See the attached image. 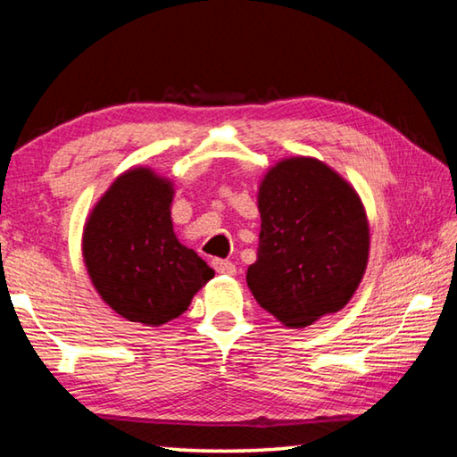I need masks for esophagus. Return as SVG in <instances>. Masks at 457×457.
I'll use <instances>...</instances> for the list:
<instances>
[{
    "label": "esophagus",
    "instance_id": "esophagus-1",
    "mask_svg": "<svg viewBox=\"0 0 457 457\" xmlns=\"http://www.w3.org/2000/svg\"><path fill=\"white\" fill-rule=\"evenodd\" d=\"M213 270L218 274H226V276H234L236 274V266L228 260H213Z\"/></svg>",
    "mask_w": 457,
    "mask_h": 457
}]
</instances>
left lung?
<instances>
[{"label": "left lung", "instance_id": "8db88e82", "mask_svg": "<svg viewBox=\"0 0 457 457\" xmlns=\"http://www.w3.org/2000/svg\"><path fill=\"white\" fill-rule=\"evenodd\" d=\"M258 260L245 282L284 327L306 328L353 298L369 262V221L359 193L314 157L268 169L258 189Z\"/></svg>", "mask_w": 457, "mask_h": 457}]
</instances>
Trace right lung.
Listing matches in <instances>:
<instances>
[{
	"label": "right lung",
	"mask_w": 457,
	"mask_h": 457,
	"mask_svg": "<svg viewBox=\"0 0 457 457\" xmlns=\"http://www.w3.org/2000/svg\"><path fill=\"white\" fill-rule=\"evenodd\" d=\"M173 181L149 167L119 175L92 207L82 256L100 298L130 322L161 327L181 316L213 270L177 239Z\"/></svg>",
	"instance_id": "add662e5"
}]
</instances>
